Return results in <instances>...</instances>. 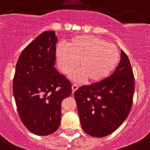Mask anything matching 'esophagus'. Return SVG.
I'll list each match as a JSON object with an SVG mask.
<instances>
[{"label":"esophagus","mask_w":150,"mask_h":150,"mask_svg":"<svg viewBox=\"0 0 150 150\" xmlns=\"http://www.w3.org/2000/svg\"><path fill=\"white\" fill-rule=\"evenodd\" d=\"M79 88V85H76V84H73L72 85V91H73V93H74L75 91H76V90Z\"/></svg>","instance_id":"34e87169"}]
</instances>
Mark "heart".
Masks as SVG:
<instances>
[{"label": "heart", "instance_id": "1", "mask_svg": "<svg viewBox=\"0 0 150 150\" xmlns=\"http://www.w3.org/2000/svg\"><path fill=\"white\" fill-rule=\"evenodd\" d=\"M57 59L64 74L74 73L72 79L81 82L87 79L88 83H96L109 76L119 64L120 54L113 44L91 35L76 36L67 42L65 49L59 48Z\"/></svg>", "mask_w": 150, "mask_h": 150}]
</instances>
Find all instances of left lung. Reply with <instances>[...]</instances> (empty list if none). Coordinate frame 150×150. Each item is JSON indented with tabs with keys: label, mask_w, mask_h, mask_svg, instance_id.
Returning a JSON list of instances; mask_svg holds the SVG:
<instances>
[{
	"label": "left lung",
	"mask_w": 150,
	"mask_h": 150,
	"mask_svg": "<svg viewBox=\"0 0 150 150\" xmlns=\"http://www.w3.org/2000/svg\"><path fill=\"white\" fill-rule=\"evenodd\" d=\"M134 89L130 62L121 51L119 64L109 77L80 87L74 93L82 129L96 138L116 130L130 112Z\"/></svg>",
	"instance_id": "1"
}]
</instances>
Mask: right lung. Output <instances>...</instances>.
<instances>
[{
	"mask_svg": "<svg viewBox=\"0 0 150 150\" xmlns=\"http://www.w3.org/2000/svg\"><path fill=\"white\" fill-rule=\"evenodd\" d=\"M55 31L41 33L23 49L16 64L13 94L24 126L48 135L57 130L61 103L72 93L71 84L55 68Z\"/></svg>",
	"mask_w": 150,
	"mask_h": 150,
	"instance_id": "add662e5",
	"label": "right lung"
}]
</instances>
